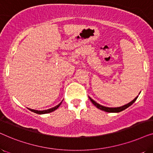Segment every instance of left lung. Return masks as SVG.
Returning <instances> with one entry per match:
<instances>
[{"label": "left lung", "mask_w": 153, "mask_h": 153, "mask_svg": "<svg viewBox=\"0 0 153 153\" xmlns=\"http://www.w3.org/2000/svg\"><path fill=\"white\" fill-rule=\"evenodd\" d=\"M90 100H91V101L92 102V103H93L94 105H95L96 107L100 108V109H101L102 111H104L106 112H108V113H118V112H120L126 109L127 108H128L129 106H130L131 104H132L138 98V96L136 98H134V100H133L132 101L129 102L127 104H125V105L123 106H120V107H116V108H109V107H106V106H102L100 105V104H97V102L94 101L93 99H91V97H89Z\"/></svg>", "instance_id": "8db88e82"}]
</instances>
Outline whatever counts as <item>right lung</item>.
Returning a JSON list of instances; mask_svg holds the SVG:
<instances>
[{
	"mask_svg": "<svg viewBox=\"0 0 153 153\" xmlns=\"http://www.w3.org/2000/svg\"><path fill=\"white\" fill-rule=\"evenodd\" d=\"M62 102H60L59 104H58L57 106H54V107L51 108H49V109H47V110H44V111H37V110H34V109H30V108H28L29 110L35 113V114H48V113H51L52 111H55L56 109H57V108L59 107L60 104H61Z\"/></svg>",
	"mask_w": 153,
	"mask_h": 153,
	"instance_id": "right-lung-1",
	"label": "right lung"
}]
</instances>
